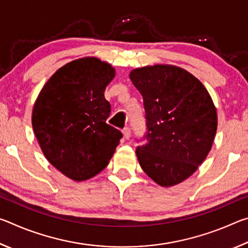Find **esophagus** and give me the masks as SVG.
Segmentation results:
<instances>
[{"mask_svg": "<svg viewBox=\"0 0 248 248\" xmlns=\"http://www.w3.org/2000/svg\"><path fill=\"white\" fill-rule=\"evenodd\" d=\"M123 134H124V139L128 140V139H130V137H131V130H130L128 127L124 128V129L123 130Z\"/></svg>", "mask_w": 248, "mask_h": 248, "instance_id": "obj_1", "label": "esophagus"}]
</instances>
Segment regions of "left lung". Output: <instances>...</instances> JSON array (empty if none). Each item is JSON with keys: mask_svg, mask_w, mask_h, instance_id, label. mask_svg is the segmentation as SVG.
Returning a JSON list of instances; mask_svg holds the SVG:
<instances>
[{"mask_svg": "<svg viewBox=\"0 0 248 248\" xmlns=\"http://www.w3.org/2000/svg\"><path fill=\"white\" fill-rule=\"evenodd\" d=\"M129 78L143 97L148 127L138 161L159 186H175L190 177L211 150L217 108L203 84L179 66L146 65Z\"/></svg>", "mask_w": 248, "mask_h": 248, "instance_id": "left-lung-1", "label": "left lung"}]
</instances>
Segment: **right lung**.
Listing matches in <instances>:
<instances>
[{"label":"right lung","instance_id":"obj_1","mask_svg":"<svg viewBox=\"0 0 248 248\" xmlns=\"http://www.w3.org/2000/svg\"><path fill=\"white\" fill-rule=\"evenodd\" d=\"M115 75V68L98 58L77 59L56 71L33 104L31 124L41 151L75 182L100 173L123 138L106 124L110 104L104 92Z\"/></svg>","mask_w":248,"mask_h":248}]
</instances>
